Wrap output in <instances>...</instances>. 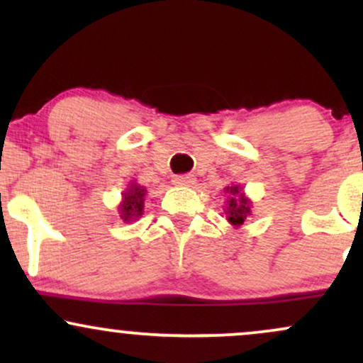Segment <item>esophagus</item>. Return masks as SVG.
<instances>
[{"mask_svg": "<svg viewBox=\"0 0 363 363\" xmlns=\"http://www.w3.org/2000/svg\"><path fill=\"white\" fill-rule=\"evenodd\" d=\"M174 184L177 186H193L194 184V176L193 174H182V176L174 177Z\"/></svg>", "mask_w": 363, "mask_h": 363, "instance_id": "esophagus-1", "label": "esophagus"}]
</instances>
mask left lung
<instances>
[{"mask_svg": "<svg viewBox=\"0 0 363 363\" xmlns=\"http://www.w3.org/2000/svg\"><path fill=\"white\" fill-rule=\"evenodd\" d=\"M225 193H228L227 199V220L234 227H240L244 220L251 215V199L245 198L242 187L240 186H228L225 187Z\"/></svg>", "mask_w": 363, "mask_h": 363, "instance_id": "1", "label": "left lung"}]
</instances>
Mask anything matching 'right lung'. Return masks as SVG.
I'll return each instance as SVG.
<instances>
[{"label": "right lung", "instance_id": "add662e5", "mask_svg": "<svg viewBox=\"0 0 363 363\" xmlns=\"http://www.w3.org/2000/svg\"><path fill=\"white\" fill-rule=\"evenodd\" d=\"M145 194H147V189L143 186L136 184L135 181L129 182V187L123 193V201L119 205V216L124 222H133L143 215Z\"/></svg>", "mask_w": 363, "mask_h": 363}]
</instances>
